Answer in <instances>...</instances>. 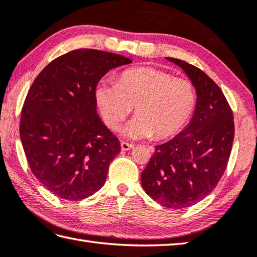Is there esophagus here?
I'll use <instances>...</instances> for the list:
<instances>
[{"instance_id":"esophagus-1","label":"esophagus","mask_w":257,"mask_h":257,"mask_svg":"<svg viewBox=\"0 0 257 257\" xmlns=\"http://www.w3.org/2000/svg\"><path fill=\"white\" fill-rule=\"evenodd\" d=\"M133 148H134L133 144L126 143V142H120V149H122V151H128V150Z\"/></svg>"}]
</instances>
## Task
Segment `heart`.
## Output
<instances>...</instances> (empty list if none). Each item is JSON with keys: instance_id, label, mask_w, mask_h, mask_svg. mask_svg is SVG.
<instances>
[{"instance_id": "1", "label": "heart", "mask_w": 257, "mask_h": 257, "mask_svg": "<svg viewBox=\"0 0 257 257\" xmlns=\"http://www.w3.org/2000/svg\"><path fill=\"white\" fill-rule=\"evenodd\" d=\"M95 96L104 122L114 131L135 106L138 115L123 130L133 140L173 137L185 127L197 103L190 80L148 67L125 70L116 83L100 81Z\"/></svg>"}]
</instances>
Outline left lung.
Returning <instances> with one entry per match:
<instances>
[{"label": "left lung", "instance_id": "left-lung-1", "mask_svg": "<svg viewBox=\"0 0 257 257\" xmlns=\"http://www.w3.org/2000/svg\"><path fill=\"white\" fill-rule=\"evenodd\" d=\"M167 59L195 86L196 108L180 133L157 145L141 183L158 204L182 209L209 195L224 174L234 141V116L221 89L204 71L180 59Z\"/></svg>", "mask_w": 257, "mask_h": 257}]
</instances>
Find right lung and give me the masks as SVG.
I'll use <instances>...</instances> for the list:
<instances>
[{
  "label": "right lung",
  "instance_id": "1",
  "mask_svg": "<svg viewBox=\"0 0 257 257\" xmlns=\"http://www.w3.org/2000/svg\"><path fill=\"white\" fill-rule=\"evenodd\" d=\"M131 62L112 52L74 50L52 60L29 89L20 122L24 153L38 180L61 199H85L104 186L120 144L97 114L96 86Z\"/></svg>",
  "mask_w": 257,
  "mask_h": 257
}]
</instances>
